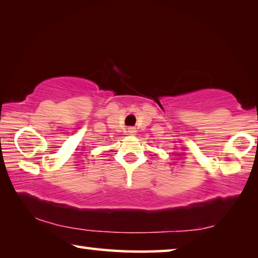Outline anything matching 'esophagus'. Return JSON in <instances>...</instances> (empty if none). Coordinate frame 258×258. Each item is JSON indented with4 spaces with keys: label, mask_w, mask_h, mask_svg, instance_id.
<instances>
[{
    "label": "esophagus",
    "mask_w": 258,
    "mask_h": 258,
    "mask_svg": "<svg viewBox=\"0 0 258 258\" xmlns=\"http://www.w3.org/2000/svg\"><path fill=\"white\" fill-rule=\"evenodd\" d=\"M135 132H137V131H135L134 127H128V128H127V133H128L130 135H134Z\"/></svg>",
    "instance_id": "obj_1"
}]
</instances>
